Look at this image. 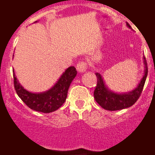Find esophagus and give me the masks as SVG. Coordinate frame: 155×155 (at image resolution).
I'll list each match as a JSON object with an SVG mask.
<instances>
[{"instance_id": "34e87169", "label": "esophagus", "mask_w": 155, "mask_h": 155, "mask_svg": "<svg viewBox=\"0 0 155 155\" xmlns=\"http://www.w3.org/2000/svg\"><path fill=\"white\" fill-rule=\"evenodd\" d=\"M76 69H77L78 72H84L85 71H86V69H87V63H85V62H84V61L78 63L77 65H76Z\"/></svg>"}]
</instances>
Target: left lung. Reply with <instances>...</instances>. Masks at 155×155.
Wrapping results in <instances>:
<instances>
[{
	"label": "left lung",
	"instance_id": "8db88e82",
	"mask_svg": "<svg viewBox=\"0 0 155 155\" xmlns=\"http://www.w3.org/2000/svg\"><path fill=\"white\" fill-rule=\"evenodd\" d=\"M126 25L129 28H131L129 23H126ZM143 63L145 64L143 77L142 78L137 87L125 93H117L108 89L100 73H96L97 78V84L94 91V98L96 101L102 108L108 111L120 110L132 106L139 98L147 80L148 69H147V64L145 57L143 58Z\"/></svg>",
	"mask_w": 155,
	"mask_h": 155
}]
</instances>
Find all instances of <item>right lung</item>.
<instances>
[{
  "instance_id": "add662e5",
  "label": "right lung",
  "mask_w": 155,
  "mask_h": 155,
  "mask_svg": "<svg viewBox=\"0 0 155 155\" xmlns=\"http://www.w3.org/2000/svg\"><path fill=\"white\" fill-rule=\"evenodd\" d=\"M13 72L14 87L21 101L33 110L49 113L57 110L65 102L68 97V88L76 76L77 71L72 66L68 68L51 88L38 93H34L25 89L18 82L14 71Z\"/></svg>"
}]
</instances>
